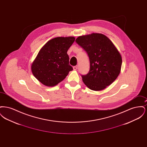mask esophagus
Instances as JSON below:
<instances>
[{
  "instance_id": "34e87169",
  "label": "esophagus",
  "mask_w": 147,
  "mask_h": 147,
  "mask_svg": "<svg viewBox=\"0 0 147 147\" xmlns=\"http://www.w3.org/2000/svg\"><path fill=\"white\" fill-rule=\"evenodd\" d=\"M77 68H78V66L77 65L73 67V69L74 70H77Z\"/></svg>"
}]
</instances>
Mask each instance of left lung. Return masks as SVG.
I'll return each instance as SVG.
<instances>
[{
  "instance_id": "1",
  "label": "left lung",
  "mask_w": 147,
  "mask_h": 147,
  "mask_svg": "<svg viewBox=\"0 0 147 147\" xmlns=\"http://www.w3.org/2000/svg\"><path fill=\"white\" fill-rule=\"evenodd\" d=\"M76 41L89 58V71L81 75L84 84L95 91L112 84L120 73L122 58L111 41L105 35L95 33L79 36Z\"/></svg>"
}]
</instances>
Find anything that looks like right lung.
Returning a JSON list of instances; mask_svg holds the SVG:
<instances>
[{"label": "right lung", "mask_w": 147, "mask_h": 147, "mask_svg": "<svg viewBox=\"0 0 147 147\" xmlns=\"http://www.w3.org/2000/svg\"><path fill=\"white\" fill-rule=\"evenodd\" d=\"M75 41L74 37H58L49 40L40 51L31 66L33 75L42 84L53 86L73 70L67 51Z\"/></svg>", "instance_id": "obj_1"}]
</instances>
